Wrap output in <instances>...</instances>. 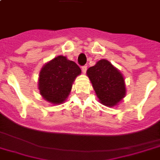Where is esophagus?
Segmentation results:
<instances>
[{"instance_id":"1","label":"esophagus","mask_w":160,"mask_h":160,"mask_svg":"<svg viewBox=\"0 0 160 160\" xmlns=\"http://www.w3.org/2000/svg\"><path fill=\"white\" fill-rule=\"evenodd\" d=\"M81 70H82V72H83L84 73H86V72H87V66L82 67V68H81Z\"/></svg>"}]
</instances>
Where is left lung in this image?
<instances>
[{"instance_id": "left-lung-1", "label": "left lung", "mask_w": 160, "mask_h": 160, "mask_svg": "<svg viewBox=\"0 0 160 160\" xmlns=\"http://www.w3.org/2000/svg\"><path fill=\"white\" fill-rule=\"evenodd\" d=\"M101 104L112 107L126 95L122 74L109 61L102 59L87 71Z\"/></svg>"}]
</instances>
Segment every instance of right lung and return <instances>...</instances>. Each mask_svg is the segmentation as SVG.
<instances>
[{
    "mask_svg": "<svg viewBox=\"0 0 160 160\" xmlns=\"http://www.w3.org/2000/svg\"><path fill=\"white\" fill-rule=\"evenodd\" d=\"M81 73L80 67L66 56H58L43 65L39 73L38 89L49 103L59 104L66 100L72 85Z\"/></svg>",
    "mask_w": 160,
    "mask_h": 160,
    "instance_id": "1",
    "label": "right lung"
}]
</instances>
